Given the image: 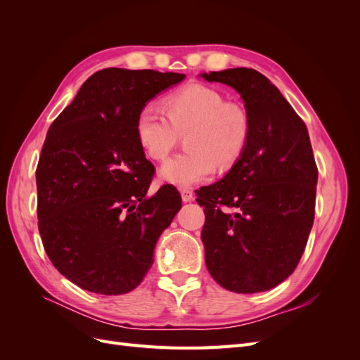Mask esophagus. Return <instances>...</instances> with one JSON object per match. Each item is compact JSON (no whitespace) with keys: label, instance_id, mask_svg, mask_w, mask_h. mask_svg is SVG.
<instances>
[{"label":"esophagus","instance_id":"obj_1","mask_svg":"<svg viewBox=\"0 0 360 360\" xmlns=\"http://www.w3.org/2000/svg\"><path fill=\"white\" fill-rule=\"evenodd\" d=\"M181 200L184 201V202H191L192 200H193V192H192V189H181Z\"/></svg>","mask_w":360,"mask_h":360}]
</instances>
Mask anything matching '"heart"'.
<instances>
[{
	"label": "heart",
	"mask_w": 360,
	"mask_h": 360,
	"mask_svg": "<svg viewBox=\"0 0 360 360\" xmlns=\"http://www.w3.org/2000/svg\"><path fill=\"white\" fill-rule=\"evenodd\" d=\"M167 115L155 103L139 110L135 132L146 153L165 159L186 134V151L168 159L160 177L186 188L210 179L216 167L226 169L243 153L249 139V117L242 106L228 103L225 96L202 84H191L163 101Z\"/></svg>",
	"instance_id": "heart-1"
}]
</instances>
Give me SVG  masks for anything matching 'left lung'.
Instances as JSON below:
<instances>
[{
  "label": "left lung",
  "mask_w": 360,
  "mask_h": 360,
  "mask_svg": "<svg viewBox=\"0 0 360 360\" xmlns=\"http://www.w3.org/2000/svg\"><path fill=\"white\" fill-rule=\"evenodd\" d=\"M240 94L249 139L226 176L197 191L205 266L234 292L267 291L297 267L315 213L319 169L308 129L264 75L237 68L201 75Z\"/></svg>",
  "instance_id": "obj_1"
}]
</instances>
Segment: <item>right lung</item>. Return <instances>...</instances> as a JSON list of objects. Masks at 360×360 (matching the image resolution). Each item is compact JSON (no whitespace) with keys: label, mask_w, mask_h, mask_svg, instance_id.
<instances>
[{"label":"right lung","mask_w":360,"mask_h":360,"mask_svg":"<svg viewBox=\"0 0 360 360\" xmlns=\"http://www.w3.org/2000/svg\"><path fill=\"white\" fill-rule=\"evenodd\" d=\"M183 79L172 72H96L48 130L36 169L39 233L52 264L86 291L136 288L181 209L172 184L147 195L155 167L135 122L148 101Z\"/></svg>","instance_id":"right-lung-1"}]
</instances>
